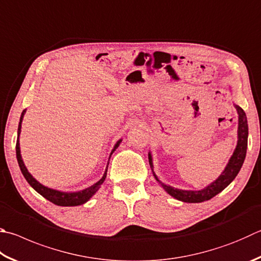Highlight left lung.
I'll list each match as a JSON object with an SVG mask.
<instances>
[{
    "label": "left lung",
    "instance_id": "left-lung-1",
    "mask_svg": "<svg viewBox=\"0 0 261 261\" xmlns=\"http://www.w3.org/2000/svg\"><path fill=\"white\" fill-rule=\"evenodd\" d=\"M235 108L238 110L239 113V141L234 154L230 158L228 164H227L225 171L221 173V176L218 178L215 182H212L204 189H202V191L195 192L181 191V189L167 186V185H164L162 181H160L158 177L155 176L156 180L162 185V187L170 194V195L177 198L179 201L187 203L204 202L206 200H210L213 196H216L217 194H219L221 191H224V189L233 181L235 177L238 176L241 168H242V164L244 162L246 155V148H248V121H246V115L242 108L238 105H235ZM148 160L150 168H153L150 155H148Z\"/></svg>",
    "mask_w": 261,
    "mask_h": 261
}]
</instances>
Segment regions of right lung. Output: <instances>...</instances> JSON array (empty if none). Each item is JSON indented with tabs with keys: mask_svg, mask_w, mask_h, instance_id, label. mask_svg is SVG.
Masks as SVG:
<instances>
[{
	"mask_svg": "<svg viewBox=\"0 0 261 261\" xmlns=\"http://www.w3.org/2000/svg\"><path fill=\"white\" fill-rule=\"evenodd\" d=\"M26 111H22L21 113V116H20V122H19V126H18V138H19V135H20V129H21V121H22V117L23 114H25ZM121 140L117 141V144L115 145L114 151L118 145H120ZM112 151V154H113ZM16 154H17V160H18V164H19V168L21 170V173L23 174V177L28 181V184L31 185V186L35 189V191L41 194L42 196L45 197L46 200H49L50 202L54 203L56 205H60V206H75V205H81L83 203L87 202L90 197H91L94 193H96L99 187H100V185L103 182V180L106 178V172L103 173V177L99 180L98 182H96L94 185H92L91 187H89L87 189H84V191L81 192H77V193H61L58 191H55V189H50L48 187H44L43 185H41L40 182H37L36 180L32 177V174L27 171V169L25 167V164H23L22 160H21V155H20V148H19V139H17V144H16ZM107 171V170H106Z\"/></svg>",
	"mask_w": 261,
	"mask_h": 261,
	"instance_id": "obj_1",
	"label": "right lung"
}]
</instances>
